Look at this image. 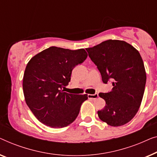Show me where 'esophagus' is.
<instances>
[{
	"instance_id": "1",
	"label": "esophagus",
	"mask_w": 157,
	"mask_h": 157,
	"mask_svg": "<svg viewBox=\"0 0 157 157\" xmlns=\"http://www.w3.org/2000/svg\"><path fill=\"white\" fill-rule=\"evenodd\" d=\"M88 99H91V100H94V99H97L98 98V94H87Z\"/></svg>"
}]
</instances>
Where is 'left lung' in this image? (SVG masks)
Masks as SVG:
<instances>
[{
  "label": "left lung",
  "instance_id": "1",
  "mask_svg": "<svg viewBox=\"0 0 157 157\" xmlns=\"http://www.w3.org/2000/svg\"><path fill=\"white\" fill-rule=\"evenodd\" d=\"M86 50L103 82L110 79L113 85L111 92L99 94L106 102L98 112L99 117L112 127L125 124L136 115L144 95L147 75L140 52L118 40H108Z\"/></svg>",
  "mask_w": 157,
  "mask_h": 157
}]
</instances>
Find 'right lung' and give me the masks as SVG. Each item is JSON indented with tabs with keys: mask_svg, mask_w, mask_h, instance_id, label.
Listing matches in <instances>:
<instances>
[{
	"mask_svg": "<svg viewBox=\"0 0 157 157\" xmlns=\"http://www.w3.org/2000/svg\"><path fill=\"white\" fill-rule=\"evenodd\" d=\"M87 57L84 49L52 46L28 62L23 75V94L26 104L40 122L57 129L75 120L87 94H69L62 88L70 81L72 69Z\"/></svg>",
	"mask_w": 157,
	"mask_h": 157,
	"instance_id": "add662e5",
	"label": "right lung"
}]
</instances>
